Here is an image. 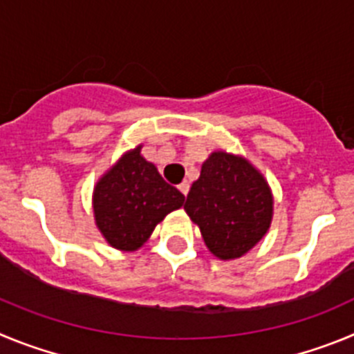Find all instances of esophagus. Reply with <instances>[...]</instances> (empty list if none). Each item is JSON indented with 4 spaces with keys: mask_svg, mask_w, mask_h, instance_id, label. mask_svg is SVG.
Returning <instances> with one entry per match:
<instances>
[{
    "mask_svg": "<svg viewBox=\"0 0 354 354\" xmlns=\"http://www.w3.org/2000/svg\"><path fill=\"white\" fill-rule=\"evenodd\" d=\"M178 190H180V192L183 194V196H187V194H189V190H190V183H189V181H181V183L178 185Z\"/></svg>",
    "mask_w": 354,
    "mask_h": 354,
    "instance_id": "esophagus-1",
    "label": "esophagus"
}]
</instances>
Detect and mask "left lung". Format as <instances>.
<instances>
[{
  "instance_id": "obj_1",
  "label": "left lung",
  "mask_w": 354,
  "mask_h": 354,
  "mask_svg": "<svg viewBox=\"0 0 354 354\" xmlns=\"http://www.w3.org/2000/svg\"><path fill=\"white\" fill-rule=\"evenodd\" d=\"M185 212L201 229L213 256L238 259L266 236L273 218V194L256 165L218 149L201 165Z\"/></svg>"
}]
</instances>
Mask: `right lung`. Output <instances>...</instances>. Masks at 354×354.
<instances>
[{"instance_id": "add662e5", "label": "right lung", "mask_w": 354, "mask_h": 354, "mask_svg": "<svg viewBox=\"0 0 354 354\" xmlns=\"http://www.w3.org/2000/svg\"><path fill=\"white\" fill-rule=\"evenodd\" d=\"M129 149L98 178L93 189L95 224L107 243L133 252L151 236L165 215L183 206L185 196L171 187L155 164Z\"/></svg>"}]
</instances>
